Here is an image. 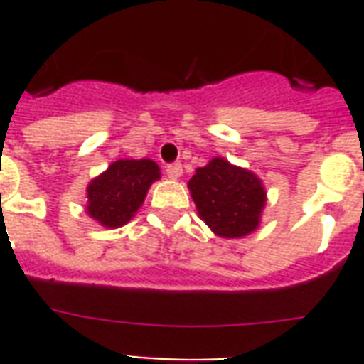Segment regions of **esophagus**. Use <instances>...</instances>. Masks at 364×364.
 I'll return each mask as SVG.
<instances>
[{
	"mask_svg": "<svg viewBox=\"0 0 364 364\" xmlns=\"http://www.w3.org/2000/svg\"><path fill=\"white\" fill-rule=\"evenodd\" d=\"M166 173L170 179H179L183 176V166L181 164H170L166 168Z\"/></svg>",
	"mask_w": 364,
	"mask_h": 364,
	"instance_id": "34e87169",
	"label": "esophagus"
}]
</instances>
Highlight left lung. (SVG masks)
Returning a JSON list of instances; mask_svg holds the SVG:
<instances>
[{"label":"left lung","instance_id":"left-lung-1","mask_svg":"<svg viewBox=\"0 0 364 364\" xmlns=\"http://www.w3.org/2000/svg\"><path fill=\"white\" fill-rule=\"evenodd\" d=\"M187 187L200 219L219 238H243L259 228L266 188L251 170L213 156L196 168Z\"/></svg>","mask_w":364,"mask_h":364}]
</instances>
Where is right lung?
<instances>
[{
	"label": "right lung",
	"mask_w": 364,
	"mask_h": 364,
	"mask_svg": "<svg viewBox=\"0 0 364 364\" xmlns=\"http://www.w3.org/2000/svg\"><path fill=\"white\" fill-rule=\"evenodd\" d=\"M160 179L151 159H121L94 177L87 187V213L105 228H121L145 202L149 188Z\"/></svg>",
	"instance_id": "1"
}]
</instances>
